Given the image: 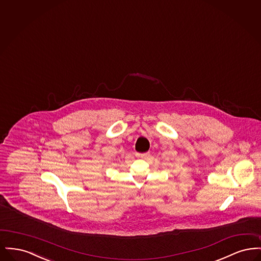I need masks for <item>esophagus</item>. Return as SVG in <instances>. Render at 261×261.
<instances>
[{
    "mask_svg": "<svg viewBox=\"0 0 261 261\" xmlns=\"http://www.w3.org/2000/svg\"><path fill=\"white\" fill-rule=\"evenodd\" d=\"M137 156L140 159H148L149 156V152H145V153H137Z\"/></svg>",
    "mask_w": 261,
    "mask_h": 261,
    "instance_id": "obj_1",
    "label": "esophagus"
}]
</instances>
